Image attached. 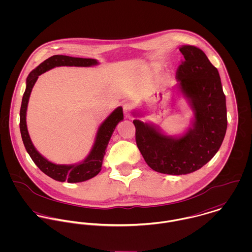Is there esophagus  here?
<instances>
[{"label":"esophagus","mask_w":252,"mask_h":252,"mask_svg":"<svg viewBox=\"0 0 252 252\" xmlns=\"http://www.w3.org/2000/svg\"><path fill=\"white\" fill-rule=\"evenodd\" d=\"M122 107H123L124 114H125L126 116L130 115V112H131V110L133 109V105H132L131 103H124Z\"/></svg>","instance_id":"obj_1"}]
</instances>
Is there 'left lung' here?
<instances>
[{
  "label": "left lung",
  "mask_w": 252,
  "mask_h": 252,
  "mask_svg": "<svg viewBox=\"0 0 252 252\" xmlns=\"http://www.w3.org/2000/svg\"><path fill=\"white\" fill-rule=\"evenodd\" d=\"M180 51L184 60L176 77L194 110L193 129L172 139L139 119L133 121L144 161L152 170L167 175L201 169L216 155L227 129L226 99L217 69L200 48L183 45Z\"/></svg>",
  "instance_id": "left-lung-1"
}]
</instances>
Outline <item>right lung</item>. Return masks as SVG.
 I'll list each match as a JSON object with an SVG mask.
<instances>
[{"mask_svg": "<svg viewBox=\"0 0 252 252\" xmlns=\"http://www.w3.org/2000/svg\"><path fill=\"white\" fill-rule=\"evenodd\" d=\"M98 62L95 59H86V58H76L70 57L66 55H53L43 61L38 65L35 70L30 72L26 81V90L22 98V104L20 108V132L24 146L29 153L30 157L37 166V168L44 173L46 176L50 177L53 180L58 181H68V182H81L90 180L97 176L103 164V158L105 151L108 145V141L111 137L112 132L115 129V126L119 121L123 119L122 108H116L108 118L100 126L95 144L88 155V157L81 163L72 166L66 165H56L45 158H43L32 144L26 125V110L29 102V97L32 91L33 86L36 83L38 75L43 73L54 67L58 66H80V67H89L96 65Z\"/></svg>", "mask_w": 252, "mask_h": 252, "instance_id": "right-lung-1", "label": "right lung"}]
</instances>
